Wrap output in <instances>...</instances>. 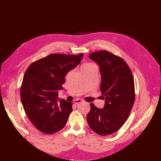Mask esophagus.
<instances>
[{"instance_id":"34e87169","label":"esophagus","mask_w":161,"mask_h":161,"mask_svg":"<svg viewBox=\"0 0 161 161\" xmlns=\"http://www.w3.org/2000/svg\"><path fill=\"white\" fill-rule=\"evenodd\" d=\"M82 101H81V99H75V100H74V103H75V104H78V103H81Z\"/></svg>"}]
</instances>
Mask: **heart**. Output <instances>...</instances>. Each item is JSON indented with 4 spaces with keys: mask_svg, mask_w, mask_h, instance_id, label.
<instances>
[{
    "mask_svg": "<svg viewBox=\"0 0 161 161\" xmlns=\"http://www.w3.org/2000/svg\"><path fill=\"white\" fill-rule=\"evenodd\" d=\"M94 67H97L93 63H86L83 64L81 67V70H87L90 69L91 68H93Z\"/></svg>",
    "mask_w": 161,
    "mask_h": 161,
    "instance_id": "obj_1",
    "label": "heart"
}]
</instances>
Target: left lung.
I'll use <instances>...</instances> for the list:
<instances>
[{"label":"left lung","instance_id":"8db88e82","mask_svg":"<svg viewBox=\"0 0 161 161\" xmlns=\"http://www.w3.org/2000/svg\"><path fill=\"white\" fill-rule=\"evenodd\" d=\"M89 57L99 65L105 104L100 109L91 103L86 119L92 130L106 136L117 131L129 116L135 100L134 78L124 60L109 52H94Z\"/></svg>","mask_w":161,"mask_h":161}]
</instances>
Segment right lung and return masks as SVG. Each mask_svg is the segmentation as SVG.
Masks as SVG:
<instances>
[{
    "label": "right lung",
    "mask_w": 161,
    "mask_h": 161,
    "mask_svg": "<svg viewBox=\"0 0 161 161\" xmlns=\"http://www.w3.org/2000/svg\"><path fill=\"white\" fill-rule=\"evenodd\" d=\"M83 57V53H53L27 68L21 85V101L28 118L39 131L52 134L65 125L73 103L64 99L58 102V90L62 88L66 74Z\"/></svg>",
    "instance_id": "obj_1"
}]
</instances>
